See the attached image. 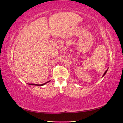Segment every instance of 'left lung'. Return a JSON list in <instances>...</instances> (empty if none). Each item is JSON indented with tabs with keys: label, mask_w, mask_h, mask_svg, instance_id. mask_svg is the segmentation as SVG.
Segmentation results:
<instances>
[{
	"label": "left lung",
	"mask_w": 123,
	"mask_h": 123,
	"mask_svg": "<svg viewBox=\"0 0 123 123\" xmlns=\"http://www.w3.org/2000/svg\"><path fill=\"white\" fill-rule=\"evenodd\" d=\"M107 70H108V69L106 70V71H105V73H104V74H103V77H104V75H105V74H106V72H107Z\"/></svg>",
	"instance_id": "8db88e82"
}]
</instances>
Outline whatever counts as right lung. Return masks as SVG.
Listing matches in <instances>:
<instances>
[{
    "label": "right lung",
    "mask_w": 123,
    "mask_h": 123,
    "mask_svg": "<svg viewBox=\"0 0 123 123\" xmlns=\"http://www.w3.org/2000/svg\"><path fill=\"white\" fill-rule=\"evenodd\" d=\"M49 81H48V82H45V83H43V84H41V85L34 84V83H29V85H34V86H43V85H44L45 84H46V83H48V82H49Z\"/></svg>",
    "instance_id": "obj_1"
}]
</instances>
